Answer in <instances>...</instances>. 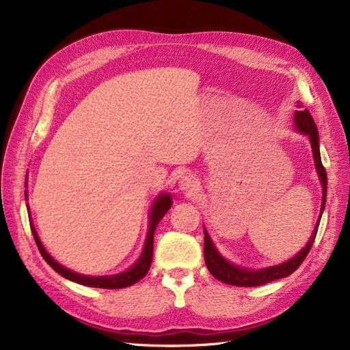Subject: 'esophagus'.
<instances>
[{"mask_svg": "<svg viewBox=\"0 0 350 350\" xmlns=\"http://www.w3.org/2000/svg\"><path fill=\"white\" fill-rule=\"evenodd\" d=\"M179 188H180L182 191L197 192L198 188H200V183H198V180L196 179L194 176L183 174V176L180 177V180H179Z\"/></svg>", "mask_w": 350, "mask_h": 350, "instance_id": "esophagus-1", "label": "esophagus"}]
</instances>
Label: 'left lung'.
<instances>
[{
	"label": "left lung",
	"mask_w": 350,
	"mask_h": 350,
	"mask_svg": "<svg viewBox=\"0 0 350 350\" xmlns=\"http://www.w3.org/2000/svg\"><path fill=\"white\" fill-rule=\"evenodd\" d=\"M295 124H296V129L302 133H306V135H308V138H310L311 148H313L314 162H316V170H317L319 179H321V183H322V189H323L322 209H321V217H319V221H317V226L314 227L313 234H311L310 241L307 242L306 247H304L293 258H290L286 263L271 266V267H266V269H258V271L243 269V267L234 266L230 262H227V260L217 251V248L213 247L209 234H207V232L204 230V262H206V266L215 278L222 281V282H226V284L239 286V287H256V286H263V284H266V282L288 277L290 273H293L296 269H298L301 263L308 256L311 247H313V242H314L316 234H317V228H319V224H321V218H322V213L325 209L326 185H328V177H326V171H325V167H323L322 159H321V150H319V132H317L313 117H311V114L308 113V109L296 111Z\"/></svg>",
	"instance_id": "1"
}]
</instances>
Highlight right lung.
Instances as JSON below:
<instances>
[{"mask_svg":"<svg viewBox=\"0 0 350 350\" xmlns=\"http://www.w3.org/2000/svg\"><path fill=\"white\" fill-rule=\"evenodd\" d=\"M27 196V192H25ZM171 197L168 194H162L158 198L152 207L150 212V226H148V232H147V237H146V245L143 250V254L138 258V262L133 265L129 271L117 273V275H109V277H87V275H79L77 272H72L70 269H66L64 266H62L60 263H57L54 258H52L46 250L43 248V245L37 236L34 227H31V232L34 236V241L37 243V248H39L42 257L46 260V263L54 269L55 272H58L62 277L68 278L70 281H75L78 284L83 286H88V287H98V288H123V287H129L132 284H135L141 278L146 277V273L148 272V267L152 265V256H153V234L154 230L158 227L159 221L162 219L163 215H165L170 207H171Z\"/></svg>","mask_w":350,"mask_h":350,"instance_id":"right-lung-1","label":"right lung"}]
</instances>
